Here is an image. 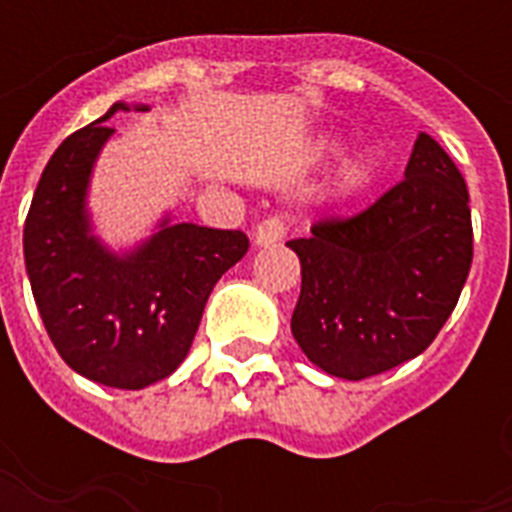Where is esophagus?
<instances>
[{
    "label": "esophagus",
    "mask_w": 512,
    "mask_h": 512,
    "mask_svg": "<svg viewBox=\"0 0 512 512\" xmlns=\"http://www.w3.org/2000/svg\"><path fill=\"white\" fill-rule=\"evenodd\" d=\"M290 224L285 216H268L255 227V244L257 246H274L288 235Z\"/></svg>",
    "instance_id": "34e87169"
}]
</instances>
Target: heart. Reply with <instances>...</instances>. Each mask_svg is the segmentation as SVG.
Listing matches in <instances>:
<instances>
[{"label": "heart", "instance_id": "heart-1", "mask_svg": "<svg viewBox=\"0 0 512 512\" xmlns=\"http://www.w3.org/2000/svg\"><path fill=\"white\" fill-rule=\"evenodd\" d=\"M370 178H373V164H370L367 158H356V161H351V164L343 169V186L348 191L365 189L367 183H370Z\"/></svg>", "mask_w": 512, "mask_h": 512}]
</instances>
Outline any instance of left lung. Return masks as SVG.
<instances>
[{
  "mask_svg": "<svg viewBox=\"0 0 512 512\" xmlns=\"http://www.w3.org/2000/svg\"><path fill=\"white\" fill-rule=\"evenodd\" d=\"M288 246L301 260L290 329L312 365L362 381L428 348L472 268V211L444 147L419 134L406 178Z\"/></svg>",
  "mask_w": 512,
  "mask_h": 512,
  "instance_id": "left-lung-1",
  "label": "left lung"
}]
</instances>
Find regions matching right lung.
I'll list each match as a JSON object with an SVG mask.
<instances>
[{"label": "right lung", "instance_id": "add662e5", "mask_svg": "<svg viewBox=\"0 0 512 512\" xmlns=\"http://www.w3.org/2000/svg\"><path fill=\"white\" fill-rule=\"evenodd\" d=\"M115 112L128 106L73 131L49 158L24 222V260L43 326L68 367L95 384L142 389L186 359L213 285L246 255L249 238L164 222L131 255L98 244L84 194L98 150L115 134L106 126Z\"/></svg>", "mask_w": 512, "mask_h": 512}]
</instances>
